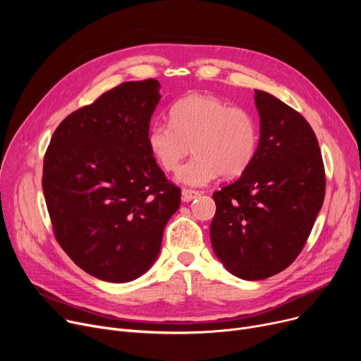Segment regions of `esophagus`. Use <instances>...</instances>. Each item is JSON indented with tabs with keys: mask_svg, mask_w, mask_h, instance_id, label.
<instances>
[{
	"mask_svg": "<svg viewBox=\"0 0 361 361\" xmlns=\"http://www.w3.org/2000/svg\"><path fill=\"white\" fill-rule=\"evenodd\" d=\"M197 196H200V193L197 190H192V188H183V192H181V197L184 202H190V200L196 199Z\"/></svg>",
	"mask_w": 361,
	"mask_h": 361,
	"instance_id": "esophagus-1",
	"label": "esophagus"
}]
</instances>
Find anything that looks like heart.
Returning <instances> with one entry per match:
<instances>
[{
  "label": "heart",
  "instance_id": "1",
  "mask_svg": "<svg viewBox=\"0 0 361 361\" xmlns=\"http://www.w3.org/2000/svg\"><path fill=\"white\" fill-rule=\"evenodd\" d=\"M147 146L166 173H176L192 149L196 155L180 168L178 180L202 187L219 174L237 177L252 165L259 147V123L243 106L193 94L171 108L169 124L149 127Z\"/></svg>",
  "mask_w": 361,
  "mask_h": 361
}]
</instances>
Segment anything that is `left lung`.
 I'll use <instances>...</instances> for the list:
<instances>
[{"label":"left lung","instance_id":"1","mask_svg":"<svg viewBox=\"0 0 361 361\" xmlns=\"http://www.w3.org/2000/svg\"><path fill=\"white\" fill-rule=\"evenodd\" d=\"M260 140L252 165L212 195L211 241L233 275L274 276L301 253L325 199V165L313 128L300 112L255 90Z\"/></svg>","mask_w":361,"mask_h":361}]
</instances>
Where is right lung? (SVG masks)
<instances>
[{"instance_id": "1", "label": "right lung", "mask_w": 361, "mask_h": 361, "mask_svg": "<svg viewBox=\"0 0 361 361\" xmlns=\"http://www.w3.org/2000/svg\"><path fill=\"white\" fill-rule=\"evenodd\" d=\"M155 79L124 82L67 116L44 157L42 188L55 240L89 275L128 282L159 255L181 190L147 146Z\"/></svg>"}]
</instances>
